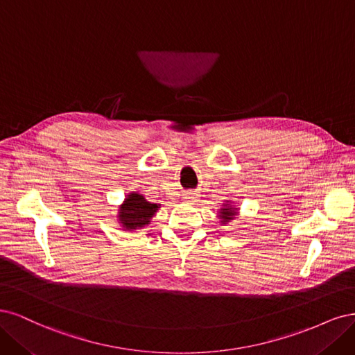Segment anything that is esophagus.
<instances>
[{
    "instance_id": "34e87169",
    "label": "esophagus",
    "mask_w": 355,
    "mask_h": 355,
    "mask_svg": "<svg viewBox=\"0 0 355 355\" xmlns=\"http://www.w3.org/2000/svg\"><path fill=\"white\" fill-rule=\"evenodd\" d=\"M187 199H196V194H194V193H189V194H187Z\"/></svg>"
}]
</instances>
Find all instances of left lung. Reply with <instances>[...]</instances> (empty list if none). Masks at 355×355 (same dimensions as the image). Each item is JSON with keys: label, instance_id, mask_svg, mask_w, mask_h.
Listing matches in <instances>:
<instances>
[{"label": "left lung", "instance_id": "1", "mask_svg": "<svg viewBox=\"0 0 355 355\" xmlns=\"http://www.w3.org/2000/svg\"><path fill=\"white\" fill-rule=\"evenodd\" d=\"M234 211L232 209V208H224V209H221V218H223V221H224V224L228 221V220H233L234 218Z\"/></svg>", "mask_w": 355, "mask_h": 355}]
</instances>
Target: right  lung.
<instances>
[{
    "instance_id": "obj_1",
    "label": "right lung",
    "mask_w": 355,
    "mask_h": 355,
    "mask_svg": "<svg viewBox=\"0 0 355 355\" xmlns=\"http://www.w3.org/2000/svg\"><path fill=\"white\" fill-rule=\"evenodd\" d=\"M157 208V203L147 202L141 194L131 193L121 207L119 221L127 228L144 227L146 224L150 223V218L155 215Z\"/></svg>"
}]
</instances>
